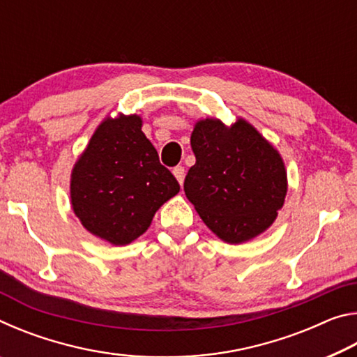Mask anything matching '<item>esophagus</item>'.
<instances>
[{
  "label": "esophagus",
  "mask_w": 357,
  "mask_h": 357,
  "mask_svg": "<svg viewBox=\"0 0 357 357\" xmlns=\"http://www.w3.org/2000/svg\"><path fill=\"white\" fill-rule=\"evenodd\" d=\"M173 174H174V178L178 179V183H179L181 185H183V183H184V174H185L184 167H183V165L174 167V168H173Z\"/></svg>",
  "instance_id": "1"
}]
</instances>
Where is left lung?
I'll return each mask as SVG.
<instances>
[{
  "mask_svg": "<svg viewBox=\"0 0 357 357\" xmlns=\"http://www.w3.org/2000/svg\"><path fill=\"white\" fill-rule=\"evenodd\" d=\"M190 144L197 162L184 192L203 222L231 244L263 233L287 195L279 153L243 119L231 128L217 119L200 121Z\"/></svg>",
  "mask_w": 357,
  "mask_h": 357,
  "instance_id": "left-lung-1",
  "label": "left lung"
}]
</instances>
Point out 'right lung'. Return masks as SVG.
Returning a JSON list of instances; mask_svg holds the SVG:
<instances>
[{"instance_id": "obj_1", "label": "right lung", "mask_w": 357, "mask_h": 357, "mask_svg": "<svg viewBox=\"0 0 357 357\" xmlns=\"http://www.w3.org/2000/svg\"><path fill=\"white\" fill-rule=\"evenodd\" d=\"M178 192L176 178L160 164L137 114L105 119L70 181L72 206L83 227L114 245L146 231L155 211Z\"/></svg>"}]
</instances>
